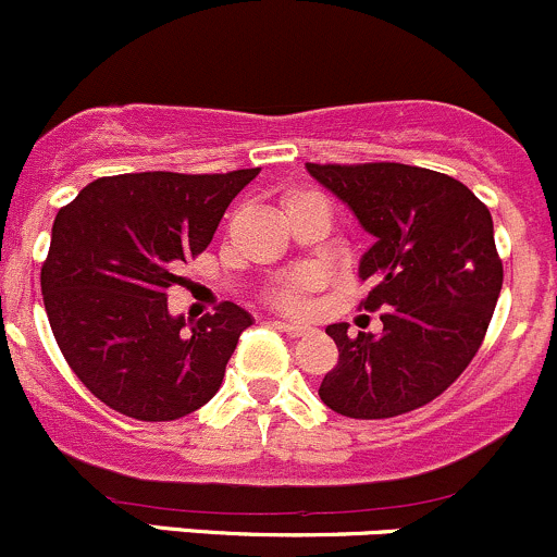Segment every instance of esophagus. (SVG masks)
I'll use <instances>...</instances> for the list:
<instances>
[{"label":"esophagus","mask_w":557,"mask_h":557,"mask_svg":"<svg viewBox=\"0 0 557 557\" xmlns=\"http://www.w3.org/2000/svg\"><path fill=\"white\" fill-rule=\"evenodd\" d=\"M273 326H276V330H281L284 332V335H289V337H306L308 332V326H300V324H286V321H273Z\"/></svg>","instance_id":"1"}]
</instances>
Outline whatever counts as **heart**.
Listing matches in <instances>:
<instances>
[{
    "mask_svg": "<svg viewBox=\"0 0 557 557\" xmlns=\"http://www.w3.org/2000/svg\"><path fill=\"white\" fill-rule=\"evenodd\" d=\"M302 193H308V190L289 193L284 198V203L286 200L297 198V195H302ZM311 286H313V278L308 276V273H295V276L278 281L276 286H271V289H268V302L284 313H300L302 308H306V295L311 292Z\"/></svg>",
    "mask_w": 557,
    "mask_h": 557,
    "instance_id": "1",
    "label": "heart"
}]
</instances>
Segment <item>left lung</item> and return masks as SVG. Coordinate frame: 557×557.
<instances>
[{"mask_svg": "<svg viewBox=\"0 0 557 557\" xmlns=\"http://www.w3.org/2000/svg\"><path fill=\"white\" fill-rule=\"evenodd\" d=\"M375 236L359 278V308L381 311L383 332L330 324L337 364L319 397L359 421L405 416L437 399L467 370L488 332L504 268L493 220L467 185L405 163H308Z\"/></svg>", "mask_w": 557, "mask_h": 557, "instance_id": "obj_1", "label": "left lung"}]
</instances>
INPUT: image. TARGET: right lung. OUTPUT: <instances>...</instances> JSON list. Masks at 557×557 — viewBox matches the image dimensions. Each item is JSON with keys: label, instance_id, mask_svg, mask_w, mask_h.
<instances>
[{"label": "right lung", "instance_id": "obj_1", "mask_svg": "<svg viewBox=\"0 0 557 557\" xmlns=\"http://www.w3.org/2000/svg\"><path fill=\"white\" fill-rule=\"evenodd\" d=\"M257 174L101 176L61 206L39 273L45 311L66 364L107 407L176 421L220 392L251 317L225 300L185 332L165 300Z\"/></svg>", "mask_w": 557, "mask_h": 557}]
</instances>
